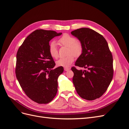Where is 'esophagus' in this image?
Instances as JSON below:
<instances>
[{"mask_svg":"<svg viewBox=\"0 0 129 129\" xmlns=\"http://www.w3.org/2000/svg\"><path fill=\"white\" fill-rule=\"evenodd\" d=\"M70 69H71V68H69V67H64V70L65 71H69Z\"/></svg>","mask_w":129,"mask_h":129,"instance_id":"esophagus-1","label":"esophagus"}]
</instances>
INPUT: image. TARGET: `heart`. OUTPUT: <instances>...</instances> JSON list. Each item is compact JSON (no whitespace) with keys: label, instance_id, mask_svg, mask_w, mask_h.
I'll use <instances>...</instances> for the list:
<instances>
[{"label":"heart","instance_id":"1","mask_svg":"<svg viewBox=\"0 0 129 129\" xmlns=\"http://www.w3.org/2000/svg\"><path fill=\"white\" fill-rule=\"evenodd\" d=\"M58 44L68 47L69 55L61 57L56 62L58 66L67 67L71 65L74 60V56H80L82 52V45L80 41H77L76 39L68 34H64L58 40ZM48 52L52 57L56 58L58 56V53L55 42L49 43L48 46Z\"/></svg>","mask_w":129,"mask_h":129}]
</instances>
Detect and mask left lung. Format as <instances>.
I'll use <instances>...</instances> for the list:
<instances>
[{"mask_svg": "<svg viewBox=\"0 0 129 129\" xmlns=\"http://www.w3.org/2000/svg\"><path fill=\"white\" fill-rule=\"evenodd\" d=\"M71 34L79 40L83 47L75 65L85 68H72L76 92L85 100L99 99L106 91L114 75L112 55L108 43L102 35L90 28L77 29Z\"/></svg>", "mask_w": 129, "mask_h": 129, "instance_id": "obj_1", "label": "left lung"}]
</instances>
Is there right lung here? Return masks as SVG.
Instances as JSON below:
<instances>
[{"label": "right lung", "mask_w": 129, "mask_h": 129, "mask_svg": "<svg viewBox=\"0 0 129 129\" xmlns=\"http://www.w3.org/2000/svg\"><path fill=\"white\" fill-rule=\"evenodd\" d=\"M62 33L34 30L26 38L17 54L15 74L26 95L39 104L48 103L57 91V79L63 67L54 68L55 62L48 52L49 41Z\"/></svg>", "instance_id": "obj_1"}]
</instances>
